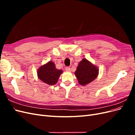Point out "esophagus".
I'll list each match as a JSON object with an SVG mask.
<instances>
[{
	"mask_svg": "<svg viewBox=\"0 0 135 135\" xmlns=\"http://www.w3.org/2000/svg\"><path fill=\"white\" fill-rule=\"evenodd\" d=\"M70 68H69V67H66L65 68V71L66 72H70Z\"/></svg>",
	"mask_w": 135,
	"mask_h": 135,
	"instance_id": "esophagus-1",
	"label": "esophagus"
}]
</instances>
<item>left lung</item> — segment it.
Here are the masks:
<instances>
[{"label":"left lung","mask_w":135,"mask_h":135,"mask_svg":"<svg viewBox=\"0 0 135 135\" xmlns=\"http://www.w3.org/2000/svg\"><path fill=\"white\" fill-rule=\"evenodd\" d=\"M99 75V69L86 59H83L78 65L75 75L81 85L90 83Z\"/></svg>","instance_id":"obj_1"}]
</instances>
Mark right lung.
Wrapping results in <instances>:
<instances>
[{
  "instance_id": "add662e5",
  "label": "right lung",
  "mask_w": 135,
  "mask_h": 135,
  "mask_svg": "<svg viewBox=\"0 0 135 135\" xmlns=\"http://www.w3.org/2000/svg\"><path fill=\"white\" fill-rule=\"evenodd\" d=\"M62 73V70L57 69L55 64L51 61L40 66L37 71L38 78L43 83L50 85L56 84Z\"/></svg>"
}]
</instances>
